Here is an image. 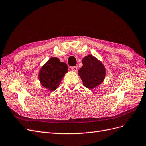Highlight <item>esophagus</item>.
Masks as SVG:
<instances>
[{"label":"esophagus","instance_id":"esophagus-1","mask_svg":"<svg viewBox=\"0 0 146 146\" xmlns=\"http://www.w3.org/2000/svg\"><path fill=\"white\" fill-rule=\"evenodd\" d=\"M72 70L73 72H76L78 70V66H74L72 67Z\"/></svg>","mask_w":146,"mask_h":146}]
</instances>
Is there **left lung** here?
Here are the masks:
<instances>
[{"instance_id":"1","label":"left lung","mask_w":146,"mask_h":146,"mask_svg":"<svg viewBox=\"0 0 146 146\" xmlns=\"http://www.w3.org/2000/svg\"><path fill=\"white\" fill-rule=\"evenodd\" d=\"M83 66L79 70L80 76L85 87L90 89L100 84L105 77V68L100 61L89 55L82 59Z\"/></svg>"}]
</instances>
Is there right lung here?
I'll use <instances>...</instances> for the list:
<instances>
[{"label":"right lung","mask_w":146,"mask_h":146,"mask_svg":"<svg viewBox=\"0 0 146 146\" xmlns=\"http://www.w3.org/2000/svg\"><path fill=\"white\" fill-rule=\"evenodd\" d=\"M68 72L67 65L57 58H51L41 68L39 78L43 87L53 91L60 84L62 78Z\"/></svg>","instance_id":"1"}]
</instances>
